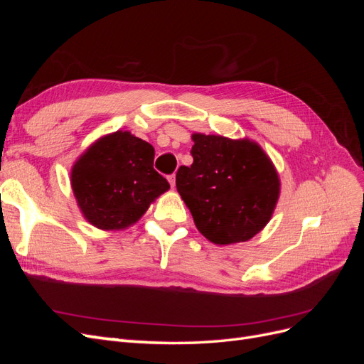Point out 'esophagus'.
<instances>
[{"instance_id":"esophagus-1","label":"esophagus","mask_w":364,"mask_h":364,"mask_svg":"<svg viewBox=\"0 0 364 364\" xmlns=\"http://www.w3.org/2000/svg\"><path fill=\"white\" fill-rule=\"evenodd\" d=\"M168 182H170V185H171V188H174V185H176V176H174V174H170V176H168Z\"/></svg>"}]
</instances>
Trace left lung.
<instances>
[{
  "instance_id": "8db88e82",
  "label": "left lung",
  "mask_w": 364,
  "mask_h": 364,
  "mask_svg": "<svg viewBox=\"0 0 364 364\" xmlns=\"http://www.w3.org/2000/svg\"><path fill=\"white\" fill-rule=\"evenodd\" d=\"M191 167L181 165L176 188L202 235L215 245L247 241L267 225L279 179L255 142L193 135Z\"/></svg>"
}]
</instances>
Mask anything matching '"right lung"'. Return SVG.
<instances>
[{
	"instance_id": "1",
	"label": "right lung",
	"mask_w": 364,
	"mask_h": 364,
	"mask_svg": "<svg viewBox=\"0 0 364 364\" xmlns=\"http://www.w3.org/2000/svg\"><path fill=\"white\" fill-rule=\"evenodd\" d=\"M155 149L149 142L115 132L98 139L75 162L73 191L83 215L98 229L126 228L170 188L153 168Z\"/></svg>"
}]
</instances>
